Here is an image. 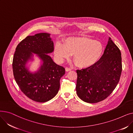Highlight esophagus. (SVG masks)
<instances>
[{
  "instance_id": "obj_1",
  "label": "esophagus",
  "mask_w": 133,
  "mask_h": 133,
  "mask_svg": "<svg viewBox=\"0 0 133 133\" xmlns=\"http://www.w3.org/2000/svg\"><path fill=\"white\" fill-rule=\"evenodd\" d=\"M65 70H66V72H69V71H71V68H69V67H66V68H65Z\"/></svg>"
}]
</instances>
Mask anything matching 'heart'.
<instances>
[{"label": "heart", "mask_w": 133, "mask_h": 133, "mask_svg": "<svg viewBox=\"0 0 133 133\" xmlns=\"http://www.w3.org/2000/svg\"><path fill=\"white\" fill-rule=\"evenodd\" d=\"M103 52V46L99 41L87 37H69L64 44L58 43L54 47V54L57 59L62 61L73 54V60L81 67L93 65Z\"/></svg>", "instance_id": "1"}]
</instances>
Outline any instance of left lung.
<instances>
[{"label": "left lung", "instance_id": "left-lung-1", "mask_svg": "<svg viewBox=\"0 0 133 133\" xmlns=\"http://www.w3.org/2000/svg\"><path fill=\"white\" fill-rule=\"evenodd\" d=\"M121 72L120 50L109 38L99 61L86 68L76 70L78 96L82 101L90 103L104 100L116 88Z\"/></svg>", "mask_w": 133, "mask_h": 133}]
</instances>
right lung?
<instances>
[{"label": "right lung", "mask_w": 133, "mask_h": 133, "mask_svg": "<svg viewBox=\"0 0 133 133\" xmlns=\"http://www.w3.org/2000/svg\"><path fill=\"white\" fill-rule=\"evenodd\" d=\"M54 51L50 34L40 33L27 36L17 45L13 56L14 78L22 92L30 99L38 102L51 100L60 88V80L65 69L53 61L47 54ZM37 54L43 64L39 71L30 73L25 67L27 61Z\"/></svg>", "instance_id": "1"}]
</instances>
